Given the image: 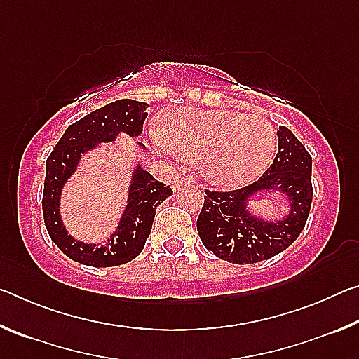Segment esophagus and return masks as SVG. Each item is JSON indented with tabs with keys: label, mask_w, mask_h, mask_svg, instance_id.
Segmentation results:
<instances>
[{
	"label": "esophagus",
	"mask_w": 359,
	"mask_h": 359,
	"mask_svg": "<svg viewBox=\"0 0 359 359\" xmlns=\"http://www.w3.org/2000/svg\"><path fill=\"white\" fill-rule=\"evenodd\" d=\"M190 185V180H187V179H177L175 180V184H174V190L177 191V190H180V188H185V187H188Z\"/></svg>",
	"instance_id": "obj_1"
}]
</instances>
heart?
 <instances>
[{
    "mask_svg": "<svg viewBox=\"0 0 359 359\" xmlns=\"http://www.w3.org/2000/svg\"><path fill=\"white\" fill-rule=\"evenodd\" d=\"M151 137L172 160L199 163L204 177L220 188L252 184L277 151V133L269 121L229 109L171 111L165 133L154 130Z\"/></svg>",
    "mask_w": 359,
    "mask_h": 359,
    "instance_id": "obj_1",
    "label": "heart"
}]
</instances>
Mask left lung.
Returning a JSON list of instances; mask_svg holds the SVG:
<instances>
[{"mask_svg":"<svg viewBox=\"0 0 359 359\" xmlns=\"http://www.w3.org/2000/svg\"><path fill=\"white\" fill-rule=\"evenodd\" d=\"M278 154L255 182L229 193L205 191L196 226L204 247L234 264H252L283 252L297 239L312 204V156L287 126H280ZM258 196H277L287 203L280 217L266 219L251 210Z\"/></svg>","mask_w":359,"mask_h":359,"instance_id":"1","label":"left lung"}]
</instances>
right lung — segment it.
<instances>
[{
    "label": "right lung",
    "instance_id": "add662e5",
    "mask_svg": "<svg viewBox=\"0 0 359 359\" xmlns=\"http://www.w3.org/2000/svg\"><path fill=\"white\" fill-rule=\"evenodd\" d=\"M149 104L135 100H118L85 115L69 125L62 139L53 147L46 161L44 196L42 212L50 239L72 261L93 267H112L130 263L142 252L147 241L156 208L172 190L154 179L142 168L141 158L133 165L125 208L121 210L117 228L104 244H90L76 239L66 229L62 217V193L65 185L79 171L81 161L101 144H115L118 136L136 139L142 135ZM139 154L145 147L136 142Z\"/></svg>",
    "mask_w": 359,
    "mask_h": 359
}]
</instances>
